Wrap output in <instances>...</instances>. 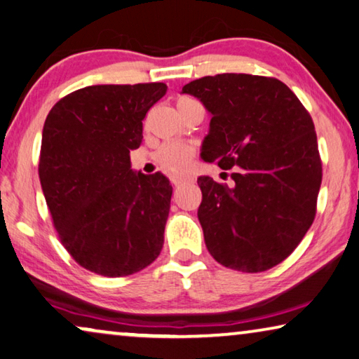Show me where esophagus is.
I'll use <instances>...</instances> for the list:
<instances>
[{"label": "esophagus", "mask_w": 359, "mask_h": 359, "mask_svg": "<svg viewBox=\"0 0 359 359\" xmlns=\"http://www.w3.org/2000/svg\"><path fill=\"white\" fill-rule=\"evenodd\" d=\"M170 180H172V184L175 187L179 185H184V184H189V182H194V177H191L190 174H184V172H177L174 174L172 177H170Z\"/></svg>", "instance_id": "34e87169"}]
</instances>
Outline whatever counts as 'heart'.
<instances>
[{
    "instance_id": "obj_1",
    "label": "heart",
    "mask_w": 359,
    "mask_h": 359,
    "mask_svg": "<svg viewBox=\"0 0 359 359\" xmlns=\"http://www.w3.org/2000/svg\"><path fill=\"white\" fill-rule=\"evenodd\" d=\"M198 101L190 98V96H180L177 100V109L184 108V106L189 104H196ZM195 154V148L190 143L184 142H168L164 145L159 147V149L154 154V159L156 163L164 169H185L187 165L190 164L191 158Z\"/></svg>"
}]
</instances>
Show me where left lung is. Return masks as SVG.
I'll return each instance as SVG.
<instances>
[{
	"mask_svg": "<svg viewBox=\"0 0 359 359\" xmlns=\"http://www.w3.org/2000/svg\"><path fill=\"white\" fill-rule=\"evenodd\" d=\"M182 93L211 114L203 159L240 168L232 187L198 177L208 251L235 271L271 269L298 247L316 216L323 164L311 116L272 77L217 74L187 83Z\"/></svg>",
	"mask_w": 359,
	"mask_h": 359,
	"instance_id": "1",
	"label": "left lung"
}]
</instances>
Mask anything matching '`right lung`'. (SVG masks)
Instances as JSON below:
<instances>
[{"label": "right lung", "instance_id": "right-lung-1", "mask_svg": "<svg viewBox=\"0 0 359 359\" xmlns=\"http://www.w3.org/2000/svg\"><path fill=\"white\" fill-rule=\"evenodd\" d=\"M165 83L92 85L46 116L39 175L64 248L85 269L124 277L161 253L172 187L130 169L143 119Z\"/></svg>", "mask_w": 359, "mask_h": 359}]
</instances>
